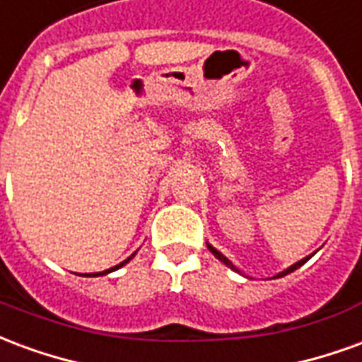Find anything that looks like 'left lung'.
Segmentation results:
<instances>
[{
  "instance_id": "obj_1",
  "label": "left lung",
  "mask_w": 362,
  "mask_h": 362,
  "mask_svg": "<svg viewBox=\"0 0 362 362\" xmlns=\"http://www.w3.org/2000/svg\"><path fill=\"white\" fill-rule=\"evenodd\" d=\"M207 248H209V250H211V254H213V256H215V258L221 259V262H223V264H227V266L230 267V269H235V272H238V269H236V267L233 266V264H230V259L225 258V256H223V254H221L219 250H215V248H213L211 244H207ZM308 259H310V256H306V258H303V259H300V262H296V264H293V266L287 267V269H285V272L277 273V275H275V277H273V279H277V277H283V275H287V273L295 272L296 267H300V266H303V264H306V262H308ZM238 273H240V272H238Z\"/></svg>"
}]
</instances>
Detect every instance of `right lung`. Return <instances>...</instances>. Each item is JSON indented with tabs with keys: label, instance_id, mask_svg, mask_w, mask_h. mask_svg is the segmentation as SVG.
<instances>
[{
	"label": "right lung",
	"instance_id": "obj_1",
	"mask_svg": "<svg viewBox=\"0 0 362 362\" xmlns=\"http://www.w3.org/2000/svg\"><path fill=\"white\" fill-rule=\"evenodd\" d=\"M134 256H135V252H134V254H132V256H129V258L124 259V262H122V264H118V266H114V267H110V269H106V272H100V273H87V277H98V275H106V273L116 272V269H119V267H122V266H126L127 262H129V259L134 258Z\"/></svg>",
	"mask_w": 362,
	"mask_h": 362
}]
</instances>
